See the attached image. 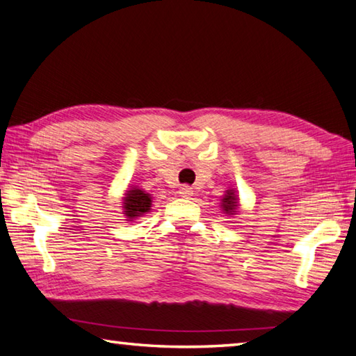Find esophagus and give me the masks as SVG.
<instances>
[{
	"instance_id": "obj_1",
	"label": "esophagus",
	"mask_w": 356,
	"mask_h": 356,
	"mask_svg": "<svg viewBox=\"0 0 356 356\" xmlns=\"http://www.w3.org/2000/svg\"><path fill=\"white\" fill-rule=\"evenodd\" d=\"M179 195L182 196V197H191L193 196V188L191 186H180V190H179Z\"/></svg>"
}]
</instances>
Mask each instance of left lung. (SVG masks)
Returning <instances> with one entry per match:
<instances>
[{"instance_id":"left-lung-1","label":"left lung","mask_w":356,"mask_h":356,"mask_svg":"<svg viewBox=\"0 0 356 356\" xmlns=\"http://www.w3.org/2000/svg\"><path fill=\"white\" fill-rule=\"evenodd\" d=\"M221 210L227 216L238 215V211H240V197H238L235 188L225 190L221 199Z\"/></svg>"}]
</instances>
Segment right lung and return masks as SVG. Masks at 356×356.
Returning <instances> with one entry per match:
<instances>
[{
  "label": "right lung",
  "mask_w": 356,
  "mask_h": 356,
  "mask_svg": "<svg viewBox=\"0 0 356 356\" xmlns=\"http://www.w3.org/2000/svg\"><path fill=\"white\" fill-rule=\"evenodd\" d=\"M152 207V197L149 193H146L143 188L138 186H132V188L126 190L124 197H122V215L127 219L126 221H135L145 213L151 211Z\"/></svg>",
  "instance_id": "1"
}]
</instances>
